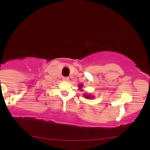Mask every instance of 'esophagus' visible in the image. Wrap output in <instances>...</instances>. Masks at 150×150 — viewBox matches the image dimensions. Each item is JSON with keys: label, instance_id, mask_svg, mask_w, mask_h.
<instances>
[{"label": "esophagus", "instance_id": "esophagus-1", "mask_svg": "<svg viewBox=\"0 0 150 150\" xmlns=\"http://www.w3.org/2000/svg\"><path fill=\"white\" fill-rule=\"evenodd\" d=\"M69 78L68 77H63V81H69Z\"/></svg>", "mask_w": 150, "mask_h": 150}]
</instances>
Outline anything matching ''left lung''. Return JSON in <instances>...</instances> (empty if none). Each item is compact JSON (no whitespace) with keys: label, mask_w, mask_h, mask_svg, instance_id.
Wrapping results in <instances>:
<instances>
[{"label":"left lung","mask_w":150,"mask_h":150,"mask_svg":"<svg viewBox=\"0 0 150 150\" xmlns=\"http://www.w3.org/2000/svg\"><path fill=\"white\" fill-rule=\"evenodd\" d=\"M83 87V84H79V90H81V91H83V89H82V87ZM84 97L87 98V99H92V98H93V96H91L90 94H87V93H83V96Z\"/></svg>","instance_id":"left-lung-1"}]
</instances>
